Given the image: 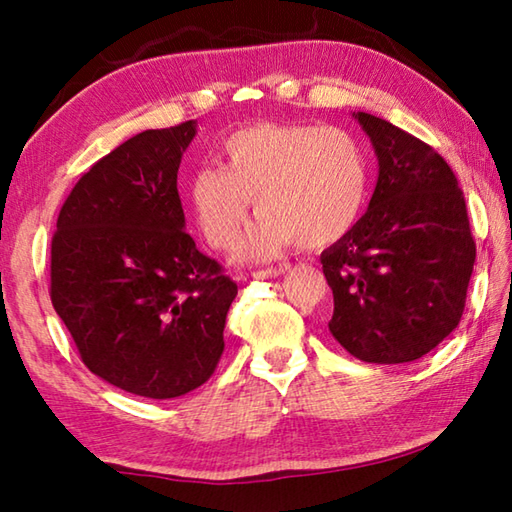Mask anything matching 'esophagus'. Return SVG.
Segmentation results:
<instances>
[{"label":"esophagus","mask_w":512,"mask_h":512,"mask_svg":"<svg viewBox=\"0 0 512 512\" xmlns=\"http://www.w3.org/2000/svg\"><path fill=\"white\" fill-rule=\"evenodd\" d=\"M289 264H280V266H275V268H266V271H257V273H253V277L255 280H273V277H280V275H284L289 271Z\"/></svg>","instance_id":"1"}]
</instances>
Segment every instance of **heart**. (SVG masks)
<instances>
[{
  "instance_id": "obj_1",
  "label": "heart",
  "mask_w": 512,
  "mask_h": 512,
  "mask_svg": "<svg viewBox=\"0 0 512 512\" xmlns=\"http://www.w3.org/2000/svg\"><path fill=\"white\" fill-rule=\"evenodd\" d=\"M223 164L189 178L196 223L214 248L237 244L255 198L259 219L239 248L246 262L284 248H323L359 223L372 169L363 144L339 126L255 124L223 140Z\"/></svg>"
}]
</instances>
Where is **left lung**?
<instances>
[{
	"label": "left lung",
	"mask_w": 512,
	"mask_h": 512,
	"mask_svg": "<svg viewBox=\"0 0 512 512\" xmlns=\"http://www.w3.org/2000/svg\"><path fill=\"white\" fill-rule=\"evenodd\" d=\"M379 176L359 223L320 255L329 332L366 363L424 357L463 316L476 244L449 164L391 121L357 112Z\"/></svg>",
	"instance_id": "8db88e82"
}]
</instances>
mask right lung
Segmentation results:
<instances>
[{"label":"right lung","instance_id":"right-lung-1","mask_svg":"<svg viewBox=\"0 0 512 512\" xmlns=\"http://www.w3.org/2000/svg\"><path fill=\"white\" fill-rule=\"evenodd\" d=\"M196 121L144 131L83 173L51 239V305L90 372L169 400L223 354L237 284L185 232L178 167Z\"/></svg>","mask_w":512,"mask_h":512}]
</instances>
